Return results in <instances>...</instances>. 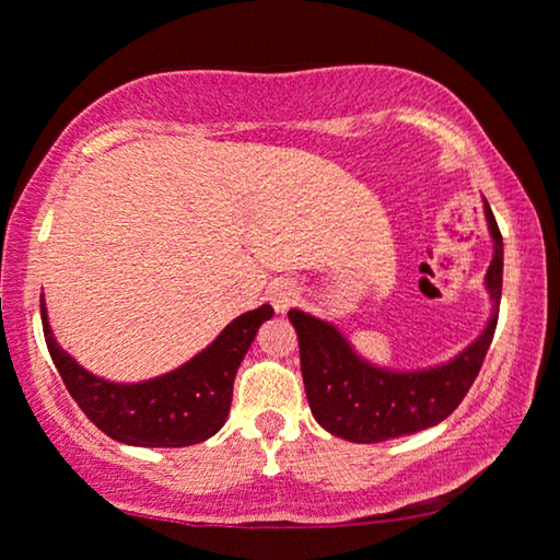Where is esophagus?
<instances>
[{"mask_svg": "<svg viewBox=\"0 0 560 560\" xmlns=\"http://www.w3.org/2000/svg\"><path fill=\"white\" fill-rule=\"evenodd\" d=\"M298 298H301V293L290 280H275L270 285V301L278 313H285L290 305L298 303Z\"/></svg>", "mask_w": 560, "mask_h": 560, "instance_id": "1", "label": "esophagus"}]
</instances>
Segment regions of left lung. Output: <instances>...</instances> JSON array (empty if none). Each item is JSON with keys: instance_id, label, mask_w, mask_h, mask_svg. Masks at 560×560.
Masks as SVG:
<instances>
[{"instance_id": "8db88e82", "label": "left lung", "mask_w": 560, "mask_h": 560, "mask_svg": "<svg viewBox=\"0 0 560 560\" xmlns=\"http://www.w3.org/2000/svg\"><path fill=\"white\" fill-rule=\"evenodd\" d=\"M485 217L494 242V257L485 278L492 316L479 339L446 364L416 372L385 370L359 357L334 324L298 308L288 311L301 347L311 412L328 433L351 443H380L439 425L462 405L485 364L502 298V234L487 201Z\"/></svg>"}]
</instances>
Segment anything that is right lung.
<instances>
[{
    "mask_svg": "<svg viewBox=\"0 0 560 560\" xmlns=\"http://www.w3.org/2000/svg\"><path fill=\"white\" fill-rule=\"evenodd\" d=\"M40 316L52 364L91 423L129 446L180 448L211 439L226 423L236 370L255 341L257 328L272 318V305L265 303L242 313L190 362L135 385L106 382L66 354L50 331L43 298Z\"/></svg>",
    "mask_w": 560,
    "mask_h": 560,
    "instance_id": "right-lung-1",
    "label": "right lung"
}]
</instances>
